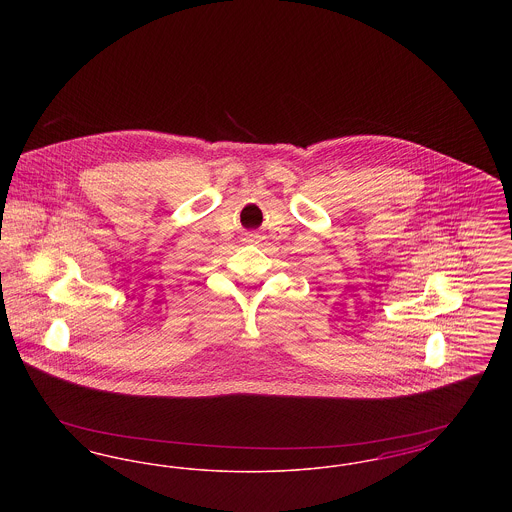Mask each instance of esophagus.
<instances>
[{"label": "esophagus", "instance_id": "esophagus-1", "mask_svg": "<svg viewBox=\"0 0 512 512\" xmlns=\"http://www.w3.org/2000/svg\"><path fill=\"white\" fill-rule=\"evenodd\" d=\"M251 238H253V240H257V238H259V236H257V234H251Z\"/></svg>", "mask_w": 512, "mask_h": 512}]
</instances>
